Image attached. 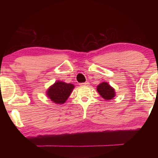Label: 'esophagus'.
Wrapping results in <instances>:
<instances>
[{"mask_svg": "<svg viewBox=\"0 0 158 158\" xmlns=\"http://www.w3.org/2000/svg\"><path fill=\"white\" fill-rule=\"evenodd\" d=\"M81 85H89V83L86 81V82H84V83H81V84H80Z\"/></svg>", "mask_w": 158, "mask_h": 158, "instance_id": "34e87169", "label": "esophagus"}]
</instances>
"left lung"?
<instances>
[{"mask_svg": "<svg viewBox=\"0 0 158 158\" xmlns=\"http://www.w3.org/2000/svg\"><path fill=\"white\" fill-rule=\"evenodd\" d=\"M97 90L99 94L106 100H111L115 96L114 89L106 82H102L98 85Z\"/></svg>", "mask_w": 158, "mask_h": 158, "instance_id": "left-lung-1", "label": "left lung"}]
</instances>
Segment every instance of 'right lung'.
I'll use <instances>...</instances> for the list:
<instances>
[{"label":"right lung","instance_id":"right-lung-1","mask_svg":"<svg viewBox=\"0 0 158 158\" xmlns=\"http://www.w3.org/2000/svg\"><path fill=\"white\" fill-rule=\"evenodd\" d=\"M73 89V84L58 81L48 89L47 94L53 102L63 104L68 98Z\"/></svg>","mask_w":158,"mask_h":158}]
</instances>
